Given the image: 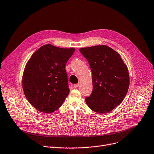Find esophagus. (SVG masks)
I'll return each instance as SVG.
<instances>
[{
    "mask_svg": "<svg viewBox=\"0 0 154 154\" xmlns=\"http://www.w3.org/2000/svg\"><path fill=\"white\" fill-rule=\"evenodd\" d=\"M73 86H74V88H77V87H78L79 86V84H74V85H73Z\"/></svg>",
    "mask_w": 154,
    "mask_h": 154,
    "instance_id": "34e87169",
    "label": "esophagus"
}]
</instances>
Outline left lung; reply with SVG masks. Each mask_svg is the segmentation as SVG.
<instances>
[{
    "label": "left lung",
    "instance_id": "1",
    "mask_svg": "<svg viewBox=\"0 0 154 154\" xmlns=\"http://www.w3.org/2000/svg\"><path fill=\"white\" fill-rule=\"evenodd\" d=\"M92 73L93 91L85 101L91 110L109 113L120 105L127 93L129 75L120 55L112 48L97 45L79 49Z\"/></svg>",
    "mask_w": 154,
    "mask_h": 154
}]
</instances>
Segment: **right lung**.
<instances>
[{
    "mask_svg": "<svg viewBox=\"0 0 154 154\" xmlns=\"http://www.w3.org/2000/svg\"><path fill=\"white\" fill-rule=\"evenodd\" d=\"M74 51L47 44L31 56L23 72L22 86L27 99L38 110L52 113L67 97L70 91L66 64Z\"/></svg>",
    "mask_w": 154,
    "mask_h": 154,
    "instance_id": "right-lung-1",
    "label": "right lung"
}]
</instances>
